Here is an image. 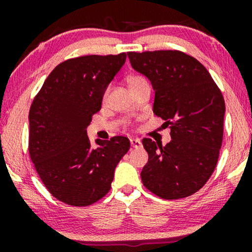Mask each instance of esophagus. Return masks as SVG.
<instances>
[{"label":"esophagus","mask_w":252,"mask_h":252,"mask_svg":"<svg viewBox=\"0 0 252 252\" xmlns=\"http://www.w3.org/2000/svg\"><path fill=\"white\" fill-rule=\"evenodd\" d=\"M130 144L132 148H141L142 147V142L138 138H130Z\"/></svg>","instance_id":"1"}]
</instances>
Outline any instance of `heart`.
Wrapping results in <instances>:
<instances>
[{"label": "heart", "instance_id": "obj_1", "mask_svg": "<svg viewBox=\"0 0 252 252\" xmlns=\"http://www.w3.org/2000/svg\"><path fill=\"white\" fill-rule=\"evenodd\" d=\"M126 83H128L129 85V89L131 90H136L138 88H141V86H146V85H149L148 83V79H147L146 77L142 76V74L140 73H132V74H129L128 77H126ZM108 94H109V88L104 91V94H103V98L105 99L106 97H108ZM126 126H131V122H126Z\"/></svg>", "mask_w": 252, "mask_h": 252}]
</instances>
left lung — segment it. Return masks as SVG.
I'll return each mask as SVG.
<instances>
[{
  "label": "left lung",
  "instance_id": "obj_1",
  "mask_svg": "<svg viewBox=\"0 0 252 252\" xmlns=\"http://www.w3.org/2000/svg\"><path fill=\"white\" fill-rule=\"evenodd\" d=\"M131 66L152 82L154 114L170 126L162 147L143 138L148 162L141 172L147 189L162 199L194 194L215 172L224 132L225 102L209 71L181 51L128 52Z\"/></svg>",
  "mask_w": 252,
  "mask_h": 252
}]
</instances>
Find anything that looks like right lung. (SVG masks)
Instances as JSON below:
<instances>
[{
    "mask_svg": "<svg viewBox=\"0 0 252 252\" xmlns=\"http://www.w3.org/2000/svg\"><path fill=\"white\" fill-rule=\"evenodd\" d=\"M126 59L120 53L65 60L31 105V160L48 192L71 206H89L108 194L115 168L130 148L124 136L97 140L99 147L92 148L86 134L106 86Z\"/></svg>",
    "mask_w": 252,
    "mask_h": 252,
    "instance_id": "1",
    "label": "right lung"
}]
</instances>
